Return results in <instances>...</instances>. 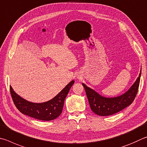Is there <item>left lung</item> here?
<instances>
[{"label": "left lung", "instance_id": "obj_1", "mask_svg": "<svg viewBox=\"0 0 147 147\" xmlns=\"http://www.w3.org/2000/svg\"><path fill=\"white\" fill-rule=\"evenodd\" d=\"M141 73V68L139 77L131 87L123 94L114 98L103 97L95 90L82 84L92 112L98 116H110L118 113L130 105L136 96L140 85Z\"/></svg>", "mask_w": 147, "mask_h": 147}]
</instances>
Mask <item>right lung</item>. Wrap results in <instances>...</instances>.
Instances as JSON below:
<instances>
[{"label": "right lung", "instance_id": "1", "mask_svg": "<svg viewBox=\"0 0 147 147\" xmlns=\"http://www.w3.org/2000/svg\"><path fill=\"white\" fill-rule=\"evenodd\" d=\"M74 81H71L58 94L44 103H32L20 97L10 86V93L16 107L20 113L43 121H51L59 116L62 112L64 100Z\"/></svg>", "mask_w": 147, "mask_h": 147}]
</instances>
